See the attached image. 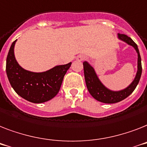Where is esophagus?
Instances as JSON below:
<instances>
[{
	"label": "esophagus",
	"instance_id": "esophagus-1",
	"mask_svg": "<svg viewBox=\"0 0 147 147\" xmlns=\"http://www.w3.org/2000/svg\"><path fill=\"white\" fill-rule=\"evenodd\" d=\"M84 58H85V57H84L83 55H80V56H78V57H77V60H78V61H83V60H84Z\"/></svg>",
	"mask_w": 147,
	"mask_h": 147
}]
</instances>
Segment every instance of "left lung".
Returning a JSON list of instances; mask_svg holds the SVG:
<instances>
[{
	"label": "left lung",
	"instance_id": "8db88e82",
	"mask_svg": "<svg viewBox=\"0 0 147 147\" xmlns=\"http://www.w3.org/2000/svg\"><path fill=\"white\" fill-rule=\"evenodd\" d=\"M118 38L120 40L126 42L127 44H128L129 45L133 46L137 51V56H138L137 74H136V77H135L133 82L127 87L124 89V90H120V91H112V90H109L99 80L94 68L88 62H83L84 77H85L86 84L88 91L90 92L91 96L95 99L103 103H108V104L116 103L126 98L127 96H130L134 92V90H135V88L137 87L140 79V77H141V57H140L139 49H138L137 44L130 37L124 35V34L118 33Z\"/></svg>",
	"mask_w": 147,
	"mask_h": 147
}]
</instances>
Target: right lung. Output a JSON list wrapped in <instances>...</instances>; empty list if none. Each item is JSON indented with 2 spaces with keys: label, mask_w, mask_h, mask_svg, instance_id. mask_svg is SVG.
I'll use <instances>...</instances> for the list:
<instances>
[{
  "label": "right lung",
  "mask_w": 147,
  "mask_h": 147,
  "mask_svg": "<svg viewBox=\"0 0 147 147\" xmlns=\"http://www.w3.org/2000/svg\"><path fill=\"white\" fill-rule=\"evenodd\" d=\"M16 42L10 46L6 63V72L13 89L22 98L33 103H42L53 98L59 92L71 62L45 72H31L23 69L16 61L14 55Z\"/></svg>",
  "instance_id": "1"
}]
</instances>
